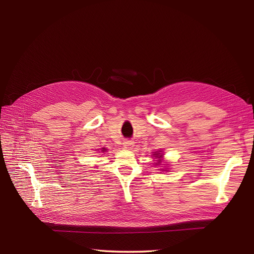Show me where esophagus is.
<instances>
[{
	"mask_svg": "<svg viewBox=\"0 0 254 254\" xmlns=\"http://www.w3.org/2000/svg\"><path fill=\"white\" fill-rule=\"evenodd\" d=\"M134 142L132 141H129V140H127L124 142V148L125 149H127V150H131L132 147H134Z\"/></svg>",
	"mask_w": 254,
	"mask_h": 254,
	"instance_id": "obj_1",
	"label": "esophagus"
}]
</instances>
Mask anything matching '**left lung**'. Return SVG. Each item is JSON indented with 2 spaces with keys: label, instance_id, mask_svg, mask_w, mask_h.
I'll use <instances>...</instances> for the list:
<instances>
[{
  "label": "left lung",
  "instance_id": "8db88e82",
  "mask_svg": "<svg viewBox=\"0 0 254 254\" xmlns=\"http://www.w3.org/2000/svg\"><path fill=\"white\" fill-rule=\"evenodd\" d=\"M162 151H156V152H154L152 155V157H154V158H157V163H155V166H161L162 165V163L164 162V154L163 153H161ZM166 166H168V165H166ZM162 171H167V170H164V169H162Z\"/></svg>",
  "mask_w": 254,
  "mask_h": 254
}]
</instances>
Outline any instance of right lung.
I'll use <instances>...</instances> for the list:
<instances>
[{
    "instance_id": "add662e5",
    "label": "right lung",
    "mask_w": 254,
    "mask_h": 254,
    "mask_svg": "<svg viewBox=\"0 0 254 254\" xmlns=\"http://www.w3.org/2000/svg\"><path fill=\"white\" fill-rule=\"evenodd\" d=\"M101 150H102V152H103V153H104V152H106V151H107V149H106V148H102V149H101Z\"/></svg>"
}]
</instances>
